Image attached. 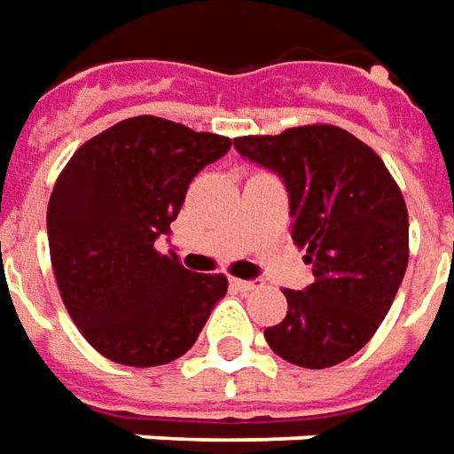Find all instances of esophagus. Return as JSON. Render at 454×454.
Instances as JSON below:
<instances>
[{
    "instance_id": "obj_1",
    "label": "esophagus",
    "mask_w": 454,
    "mask_h": 454,
    "mask_svg": "<svg viewBox=\"0 0 454 454\" xmlns=\"http://www.w3.org/2000/svg\"><path fill=\"white\" fill-rule=\"evenodd\" d=\"M232 284L239 289V292H257V289L264 286L262 279H232Z\"/></svg>"
}]
</instances>
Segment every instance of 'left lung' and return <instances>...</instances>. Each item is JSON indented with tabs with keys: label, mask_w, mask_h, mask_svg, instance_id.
Masks as SVG:
<instances>
[{
	"label": "left lung",
	"mask_w": 454,
	"mask_h": 454,
	"mask_svg": "<svg viewBox=\"0 0 454 454\" xmlns=\"http://www.w3.org/2000/svg\"><path fill=\"white\" fill-rule=\"evenodd\" d=\"M237 153L289 192L292 239L306 247L314 284L284 289L289 311L264 339L284 361L328 368L358 353L408 267V209L373 150L336 126L289 128L234 140Z\"/></svg>",
	"instance_id": "left-lung-1"
}]
</instances>
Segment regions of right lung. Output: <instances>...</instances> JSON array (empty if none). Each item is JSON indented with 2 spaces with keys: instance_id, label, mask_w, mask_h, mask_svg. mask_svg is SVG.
Here are the masks:
<instances>
[{
  "instance_id": "right-lung-1",
  "label": "right lung",
  "mask_w": 454,
  "mask_h": 454,
  "mask_svg": "<svg viewBox=\"0 0 454 454\" xmlns=\"http://www.w3.org/2000/svg\"><path fill=\"white\" fill-rule=\"evenodd\" d=\"M232 148L230 137L137 115L90 137L56 180L46 232L56 284L78 331L115 364L150 368L192 348L227 294L155 242L187 187Z\"/></svg>"
}]
</instances>
